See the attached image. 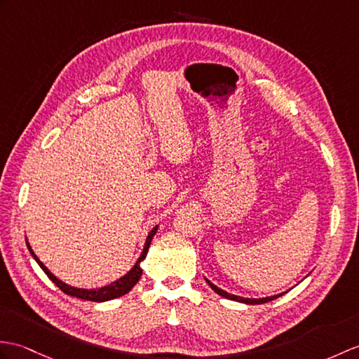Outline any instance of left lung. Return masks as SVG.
Listing matches in <instances>:
<instances>
[{
    "label": "left lung",
    "instance_id": "left-lung-1",
    "mask_svg": "<svg viewBox=\"0 0 359 359\" xmlns=\"http://www.w3.org/2000/svg\"><path fill=\"white\" fill-rule=\"evenodd\" d=\"M205 280H206V278H205ZM206 283H208V285L211 286V289L214 290V292H215V294H219L220 297H223V298H228V299H232V302L245 303V304H263V303L272 302V299L281 297L283 294H286V292H283V294L272 295V297H266V298H243V297H238V295H234V294H229V292H226V290H223V289L217 287V286H215L214 283H211L210 280H206Z\"/></svg>",
    "mask_w": 359,
    "mask_h": 359
}]
</instances>
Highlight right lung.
<instances>
[{
    "mask_svg": "<svg viewBox=\"0 0 359 359\" xmlns=\"http://www.w3.org/2000/svg\"><path fill=\"white\" fill-rule=\"evenodd\" d=\"M157 228H159V224H156V226L149 231V234L147 236V240H145V245H144V249H142V252L137 258V262L135 263V266L123 275V277L118 278L116 281L110 283V285L107 286H102V287H96V289H82V287H74V286H70L67 285V283H64L62 280H60L57 277H55V275L50 272L46 264L39 260V258L36 257V254L33 252L32 246L29 245V241L26 238V243H27V248L29 251L32 254V257L35 258V262L39 264V268L43 269L46 272L47 277L52 280L55 285L60 287L64 294L70 295V297H76V298H81V299H87V302H95V303H102V302H110V299H114V298H119L125 294H128L130 290L135 287L136 283L140 280L142 277V266L140 263L145 260V257L148 254V249H149V245H151V240L154 237V234L157 232Z\"/></svg>",
    "mask_w": 359,
    "mask_h": 359,
    "instance_id": "1",
    "label": "right lung"
}]
</instances>
